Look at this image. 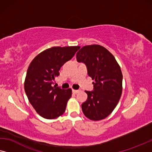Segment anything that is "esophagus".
<instances>
[{
  "mask_svg": "<svg viewBox=\"0 0 152 152\" xmlns=\"http://www.w3.org/2000/svg\"><path fill=\"white\" fill-rule=\"evenodd\" d=\"M73 91L74 94H78L79 91H80V90H76V89H73V91Z\"/></svg>",
  "mask_w": 152,
  "mask_h": 152,
  "instance_id": "1",
  "label": "esophagus"
}]
</instances>
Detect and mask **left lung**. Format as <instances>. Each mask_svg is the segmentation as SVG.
Masks as SVG:
<instances>
[{"mask_svg":"<svg viewBox=\"0 0 152 152\" xmlns=\"http://www.w3.org/2000/svg\"><path fill=\"white\" fill-rule=\"evenodd\" d=\"M78 62L87 66L94 91H85L87 99L82 104L83 114L91 121H100L113 112L123 91V74L112 54L99 45L83 47L76 54Z\"/></svg>","mask_w":152,"mask_h":152,"instance_id":"8db88e82","label":"left lung"}]
</instances>
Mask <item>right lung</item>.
Instances as JSON below:
<instances>
[{
  "label": "right lung",
  "mask_w": 152,
  "mask_h": 152,
  "mask_svg": "<svg viewBox=\"0 0 152 152\" xmlns=\"http://www.w3.org/2000/svg\"><path fill=\"white\" fill-rule=\"evenodd\" d=\"M80 46L52 47L38 54L27 69L24 87L36 112L47 119L58 118L65 112L72 97V89L54 86L63 64L69 61Z\"/></svg>",
  "instance_id": "add662e5"
}]
</instances>
